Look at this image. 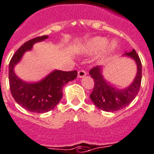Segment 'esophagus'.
Here are the masks:
<instances>
[{"instance_id": "esophagus-1", "label": "esophagus", "mask_w": 154, "mask_h": 154, "mask_svg": "<svg viewBox=\"0 0 154 154\" xmlns=\"http://www.w3.org/2000/svg\"><path fill=\"white\" fill-rule=\"evenodd\" d=\"M86 75H87V73H86L85 70H79L78 74H77V76H78V77H80V78H82V77H85Z\"/></svg>"}]
</instances>
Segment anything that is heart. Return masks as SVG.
Returning <instances> with one entry per match:
<instances>
[{"label": "heart", "instance_id": "1", "mask_svg": "<svg viewBox=\"0 0 154 154\" xmlns=\"http://www.w3.org/2000/svg\"><path fill=\"white\" fill-rule=\"evenodd\" d=\"M107 43V38H104V37H93V38L88 39L85 43H84V49L85 50L87 53L93 54V53H96L101 51L103 48H104L105 47H106ZM116 43H111L107 48H105V49L103 50V53H102L100 57H101L102 58H105V57H107L108 56H109L110 54H112V53L114 52L115 49H116Z\"/></svg>", "mask_w": 154, "mask_h": 154}]
</instances>
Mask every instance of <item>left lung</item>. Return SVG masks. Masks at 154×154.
<instances>
[{"instance_id": "8db88e82", "label": "left lung", "mask_w": 154, "mask_h": 154, "mask_svg": "<svg viewBox=\"0 0 154 154\" xmlns=\"http://www.w3.org/2000/svg\"><path fill=\"white\" fill-rule=\"evenodd\" d=\"M125 56L134 60L137 64V74L130 86L125 89H117L110 85L103 75V67L96 66L90 70V74L94 80V87L90 94L92 102L100 109L106 112H116L126 107L135 98L141 84L142 65L140 57L133 49L125 52Z\"/></svg>"}]
</instances>
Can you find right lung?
<instances>
[{
  "mask_svg": "<svg viewBox=\"0 0 154 154\" xmlns=\"http://www.w3.org/2000/svg\"><path fill=\"white\" fill-rule=\"evenodd\" d=\"M42 35L26 42L13 55L9 64V84L11 94L15 101L32 112L43 113L53 109L62 98V88L77 76V70L62 71L55 70L36 83H26L19 78L14 67L24 53L32 49L35 43L48 38Z\"/></svg>",
  "mask_w": 154,
  "mask_h": 154,
  "instance_id": "1",
  "label": "right lung"
}]
</instances>
